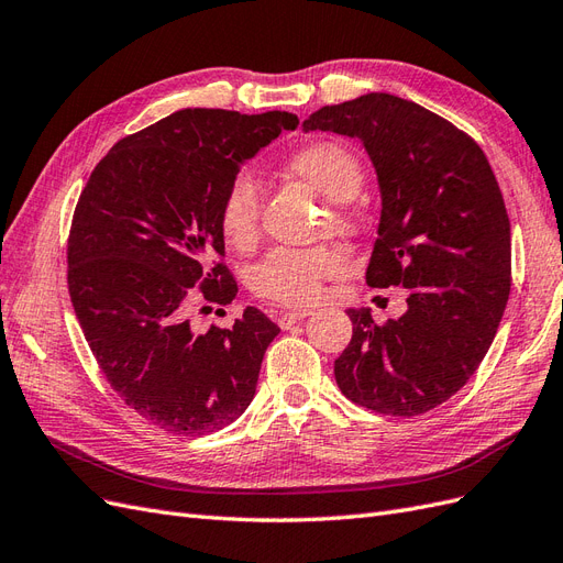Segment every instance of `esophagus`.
<instances>
[{
    "label": "esophagus",
    "instance_id": "34e87169",
    "mask_svg": "<svg viewBox=\"0 0 563 563\" xmlns=\"http://www.w3.org/2000/svg\"><path fill=\"white\" fill-rule=\"evenodd\" d=\"M305 317H310V310H300V308L286 310V312H279V314H277V323H279L282 329H291L296 321H300V319H305Z\"/></svg>",
    "mask_w": 563,
    "mask_h": 563
}]
</instances>
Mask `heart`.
I'll return each mask as SVG.
<instances>
[{"mask_svg": "<svg viewBox=\"0 0 563 563\" xmlns=\"http://www.w3.org/2000/svg\"><path fill=\"white\" fill-rule=\"evenodd\" d=\"M286 172L310 183L319 195L331 199V220L338 228H352L354 218L343 201L360 192L364 174L354 152L338 141H314L286 157ZM258 190L251 176L240 174L228 185L218 207V225L234 249H249L258 236ZM345 255L335 246L272 249L249 272L251 291L277 305H310L319 298L321 284L338 277Z\"/></svg>", "mask_w": 563, "mask_h": 563, "instance_id": "b5f03b06", "label": "heart"}]
</instances>
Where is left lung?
Returning <instances> with one entry per match:
<instances>
[{
  "label": "left lung",
  "instance_id": "1",
  "mask_svg": "<svg viewBox=\"0 0 563 563\" xmlns=\"http://www.w3.org/2000/svg\"><path fill=\"white\" fill-rule=\"evenodd\" d=\"M302 129L364 143L383 195L366 284L406 296V312L385 323L347 310L352 340L335 383L368 411L428 413L479 368L509 298L512 242L498 180L465 131L399 96L327 106Z\"/></svg>",
  "mask_w": 563,
  "mask_h": 563
}]
</instances>
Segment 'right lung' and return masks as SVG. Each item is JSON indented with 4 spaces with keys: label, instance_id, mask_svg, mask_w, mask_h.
Wrapping results in <instances>:
<instances>
[{
    "label": "right lung",
    "instance_id": "obj_1",
    "mask_svg": "<svg viewBox=\"0 0 563 563\" xmlns=\"http://www.w3.org/2000/svg\"><path fill=\"white\" fill-rule=\"evenodd\" d=\"M296 126L279 110H178L112 145L79 195L67 236L75 314L110 387L164 432L223 430L255 395L277 323L246 308L230 329L195 331L187 314L236 296L220 199L242 162Z\"/></svg>",
    "mask_w": 563,
    "mask_h": 563
}]
</instances>
